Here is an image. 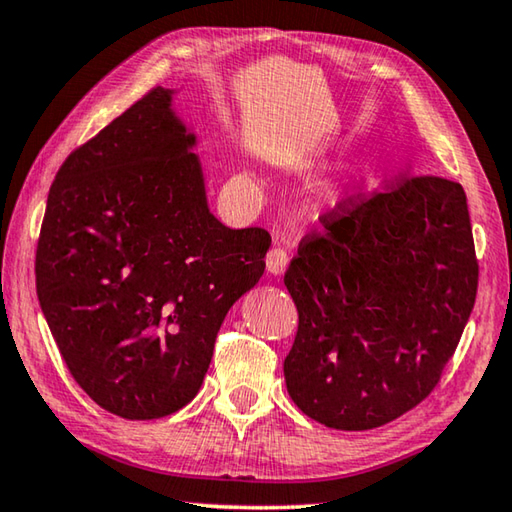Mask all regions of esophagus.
Segmentation results:
<instances>
[{
  "label": "esophagus",
  "instance_id": "obj_1",
  "mask_svg": "<svg viewBox=\"0 0 512 512\" xmlns=\"http://www.w3.org/2000/svg\"><path fill=\"white\" fill-rule=\"evenodd\" d=\"M289 264V253L280 244H275L266 255V271L273 275H282Z\"/></svg>",
  "mask_w": 512,
  "mask_h": 512
}]
</instances>
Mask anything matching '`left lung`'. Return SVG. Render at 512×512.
Returning a JSON list of instances; mask_svg holds the SVG:
<instances>
[{"label":"left lung","instance_id":"obj_1","mask_svg":"<svg viewBox=\"0 0 512 512\" xmlns=\"http://www.w3.org/2000/svg\"><path fill=\"white\" fill-rule=\"evenodd\" d=\"M298 332L287 391L325 427L366 431L427 397L454 357L479 284L463 187L397 176L320 216L284 273Z\"/></svg>","mask_w":512,"mask_h":512}]
</instances>
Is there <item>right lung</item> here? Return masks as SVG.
<instances>
[{
  "mask_svg": "<svg viewBox=\"0 0 512 512\" xmlns=\"http://www.w3.org/2000/svg\"><path fill=\"white\" fill-rule=\"evenodd\" d=\"M194 135L153 88L67 155L49 189L36 291L67 370L101 409L155 420L196 397L228 309L271 235L207 210Z\"/></svg>",
  "mask_w": 512,
  "mask_h": 512,
  "instance_id": "right-lung-1",
  "label": "right lung"
}]
</instances>
